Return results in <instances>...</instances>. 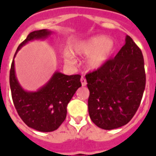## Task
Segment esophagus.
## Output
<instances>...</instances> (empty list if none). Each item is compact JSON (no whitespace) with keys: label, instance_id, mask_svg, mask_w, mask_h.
<instances>
[{"label":"esophagus","instance_id":"obj_1","mask_svg":"<svg viewBox=\"0 0 156 156\" xmlns=\"http://www.w3.org/2000/svg\"><path fill=\"white\" fill-rule=\"evenodd\" d=\"M81 83H82V86H83V87L87 85V80H86L85 78H83V77L81 78Z\"/></svg>","mask_w":156,"mask_h":156}]
</instances>
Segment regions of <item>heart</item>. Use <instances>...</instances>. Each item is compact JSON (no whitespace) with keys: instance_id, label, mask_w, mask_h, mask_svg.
Returning <instances> with one entry per match:
<instances>
[{"instance_id":"heart-1","label":"heart","mask_w":156,"mask_h":156,"mask_svg":"<svg viewBox=\"0 0 156 156\" xmlns=\"http://www.w3.org/2000/svg\"><path fill=\"white\" fill-rule=\"evenodd\" d=\"M114 49V44L104 36H96L85 41L76 44L73 47V52L78 56H89L87 65L90 69H97L104 65ZM73 56L70 52L66 56L67 62L71 63Z\"/></svg>"}]
</instances>
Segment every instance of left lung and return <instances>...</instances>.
<instances>
[{
    "mask_svg": "<svg viewBox=\"0 0 156 156\" xmlns=\"http://www.w3.org/2000/svg\"><path fill=\"white\" fill-rule=\"evenodd\" d=\"M86 78L91 121L104 129L121 127L133 118L145 90L143 52L126 35V44L116 56L86 74Z\"/></svg>",
    "mask_w": 156,
    "mask_h": 156,
    "instance_id": "left-lung-1",
    "label": "left lung"
}]
</instances>
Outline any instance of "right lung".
<instances>
[{
    "mask_svg": "<svg viewBox=\"0 0 156 156\" xmlns=\"http://www.w3.org/2000/svg\"><path fill=\"white\" fill-rule=\"evenodd\" d=\"M52 31L43 29L30 32L18 47V51L29 41L47 38ZM79 74L66 75L55 72L48 82L35 92L26 91L16 78L14 60L9 72L11 95L16 110L24 123L41 132H52L63 123L67 114V105L76 90L80 87Z\"/></svg>",
    "mask_w": 156,
    "mask_h": 156,
    "instance_id": "1",
    "label": "right lung"
}]
</instances>
